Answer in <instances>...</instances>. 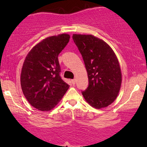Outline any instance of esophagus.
<instances>
[{
	"label": "esophagus",
	"mask_w": 147,
	"mask_h": 147,
	"mask_svg": "<svg viewBox=\"0 0 147 147\" xmlns=\"http://www.w3.org/2000/svg\"><path fill=\"white\" fill-rule=\"evenodd\" d=\"M71 82H72V84H73V85H75V83H76V79H72V80H71Z\"/></svg>",
	"instance_id": "obj_1"
}]
</instances>
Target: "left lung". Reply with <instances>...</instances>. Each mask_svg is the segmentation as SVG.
<instances>
[{"label":"left lung","instance_id":"1","mask_svg":"<svg viewBox=\"0 0 147 147\" xmlns=\"http://www.w3.org/2000/svg\"><path fill=\"white\" fill-rule=\"evenodd\" d=\"M86 68L89 85L82 92L84 99L97 109L115 100L122 84L119 61L111 46L92 34L72 35Z\"/></svg>","mask_w":147,"mask_h":147}]
</instances>
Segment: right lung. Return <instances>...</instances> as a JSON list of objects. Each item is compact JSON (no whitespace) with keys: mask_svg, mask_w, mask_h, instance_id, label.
<instances>
[{"mask_svg":"<svg viewBox=\"0 0 147 147\" xmlns=\"http://www.w3.org/2000/svg\"><path fill=\"white\" fill-rule=\"evenodd\" d=\"M70 37L65 33L47 37L25 57L21 73L22 91L30 105L38 110L51 111L69 88L60 77L58 56Z\"/></svg>","mask_w":147,"mask_h":147,"instance_id":"right-lung-1","label":"right lung"}]
</instances>
